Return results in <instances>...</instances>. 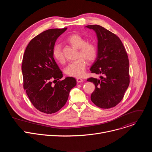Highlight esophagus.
<instances>
[{
	"label": "esophagus",
	"instance_id": "esophagus-1",
	"mask_svg": "<svg viewBox=\"0 0 152 152\" xmlns=\"http://www.w3.org/2000/svg\"><path fill=\"white\" fill-rule=\"evenodd\" d=\"M76 81H77V82H82L83 81V80L82 78L77 77V78L76 79Z\"/></svg>",
	"mask_w": 152,
	"mask_h": 152
}]
</instances>
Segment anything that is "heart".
Masks as SVG:
<instances>
[{
	"instance_id": "obj_1",
	"label": "heart",
	"mask_w": 152,
	"mask_h": 152,
	"mask_svg": "<svg viewBox=\"0 0 152 152\" xmlns=\"http://www.w3.org/2000/svg\"><path fill=\"white\" fill-rule=\"evenodd\" d=\"M67 41L73 47L78 49L77 57L78 59L75 61L70 62L65 69V72L70 76L81 77L84 74L86 62H93L95 60L97 55V49L93 42H86V39L77 34H73L69 36ZM54 58L59 62L63 63L65 58L62 52L61 46L56 45L53 50Z\"/></svg>"
}]
</instances>
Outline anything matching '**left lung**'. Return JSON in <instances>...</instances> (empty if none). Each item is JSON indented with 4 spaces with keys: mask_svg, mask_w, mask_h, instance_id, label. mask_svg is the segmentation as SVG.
Returning a JSON list of instances; mask_svg holds the SVG:
<instances>
[{
    "mask_svg": "<svg viewBox=\"0 0 152 152\" xmlns=\"http://www.w3.org/2000/svg\"><path fill=\"white\" fill-rule=\"evenodd\" d=\"M86 27L96 32L98 39L97 57L90 70L92 73L101 75L99 79H87L95 85L91 100L97 106L108 109L121 102L129 86L128 56L121 41L115 34L97 25Z\"/></svg>",
    "mask_w": 152,
    "mask_h": 152,
    "instance_id": "left-lung-1",
    "label": "left lung"
}]
</instances>
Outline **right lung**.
I'll return each mask as SVG.
<instances>
[{
    "label": "right lung",
    "instance_id": "add662e5",
    "mask_svg": "<svg viewBox=\"0 0 152 152\" xmlns=\"http://www.w3.org/2000/svg\"><path fill=\"white\" fill-rule=\"evenodd\" d=\"M67 29H50L41 32L31 40L23 55V88L32 104L41 113L53 114L60 110L76 85L73 77L60 80L62 72L53 58L55 42Z\"/></svg>",
    "mask_w": 152,
    "mask_h": 152
}]
</instances>
